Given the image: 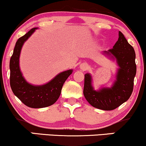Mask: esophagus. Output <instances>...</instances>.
Here are the masks:
<instances>
[{
	"mask_svg": "<svg viewBox=\"0 0 146 146\" xmlns=\"http://www.w3.org/2000/svg\"><path fill=\"white\" fill-rule=\"evenodd\" d=\"M80 69H82V71H85V70H86L87 68H88V64L86 62L82 63L80 65Z\"/></svg>",
	"mask_w": 146,
	"mask_h": 146,
	"instance_id": "34e87169",
	"label": "esophagus"
}]
</instances>
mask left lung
<instances>
[{
    "mask_svg": "<svg viewBox=\"0 0 146 146\" xmlns=\"http://www.w3.org/2000/svg\"><path fill=\"white\" fill-rule=\"evenodd\" d=\"M103 53L110 59L116 60L119 68L115 80L110 87L95 90L91 75L86 73L83 93L92 106L104 110H112L126 102L132 94L137 72L135 52L123 33L119 31L118 40L113 48L104 51Z\"/></svg>",
    "mask_w": 146,
    "mask_h": 146,
    "instance_id": "1",
    "label": "left lung"
}]
</instances>
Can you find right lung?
<instances>
[{
    "label": "right lung",
    "instance_id": "obj_1",
    "mask_svg": "<svg viewBox=\"0 0 146 146\" xmlns=\"http://www.w3.org/2000/svg\"><path fill=\"white\" fill-rule=\"evenodd\" d=\"M38 28H33L16 42L9 62L10 86L14 94L27 106L40 108L53 105L59 98L64 83L73 69L61 72L42 85H33L26 81L21 71L20 55L24 43Z\"/></svg>",
    "mask_w": 146,
    "mask_h": 146
}]
</instances>
